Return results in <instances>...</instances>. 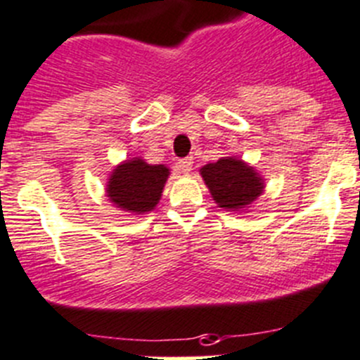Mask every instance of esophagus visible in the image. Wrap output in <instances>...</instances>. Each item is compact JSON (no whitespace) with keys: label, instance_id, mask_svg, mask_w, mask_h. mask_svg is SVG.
Listing matches in <instances>:
<instances>
[{"label":"esophagus","instance_id":"34e87169","mask_svg":"<svg viewBox=\"0 0 360 360\" xmlns=\"http://www.w3.org/2000/svg\"><path fill=\"white\" fill-rule=\"evenodd\" d=\"M177 168H179L183 174H190V172H192V168H193V160H192V158H184V160H179V163H177Z\"/></svg>","mask_w":360,"mask_h":360}]
</instances>
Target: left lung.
Instances as JSON below:
<instances>
[{
  "label": "left lung",
  "instance_id": "8db88e82",
  "mask_svg": "<svg viewBox=\"0 0 360 360\" xmlns=\"http://www.w3.org/2000/svg\"><path fill=\"white\" fill-rule=\"evenodd\" d=\"M199 172L217 206L226 212H245L264 193V177L240 158H220L200 167Z\"/></svg>",
  "mask_w": 360,
  "mask_h": 360
}]
</instances>
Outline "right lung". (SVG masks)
<instances>
[{
  "label": "right lung",
  "instance_id": "right-lung-1",
  "mask_svg": "<svg viewBox=\"0 0 360 360\" xmlns=\"http://www.w3.org/2000/svg\"><path fill=\"white\" fill-rule=\"evenodd\" d=\"M168 176L170 168L165 165H148L143 158H131L112 168L105 195L115 208L129 215H145L160 202Z\"/></svg>",
  "mask_w": 360,
  "mask_h": 360
}]
</instances>
